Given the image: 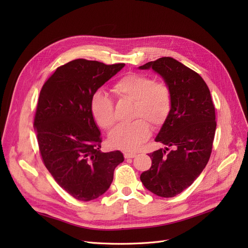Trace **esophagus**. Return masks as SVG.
Masks as SVG:
<instances>
[{
    "instance_id": "obj_1",
    "label": "esophagus",
    "mask_w": 248,
    "mask_h": 248,
    "mask_svg": "<svg viewBox=\"0 0 248 248\" xmlns=\"http://www.w3.org/2000/svg\"><path fill=\"white\" fill-rule=\"evenodd\" d=\"M124 158H125V159H132V158H135V157H136L137 154H136V153L125 152V153H124Z\"/></svg>"
}]
</instances>
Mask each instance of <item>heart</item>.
<instances>
[{
    "label": "heart",
    "instance_id": "heart-1",
    "mask_svg": "<svg viewBox=\"0 0 248 248\" xmlns=\"http://www.w3.org/2000/svg\"><path fill=\"white\" fill-rule=\"evenodd\" d=\"M112 91L120 100L134 101L132 117L136 121L117 125L109 135V144L125 151L136 150L151 135L149 123L157 127L166 121L172 107L171 90L165 82L155 81L149 75L129 73L114 83ZM90 110L99 126H113V101L103 90H97L91 97Z\"/></svg>",
    "mask_w": 248,
    "mask_h": 248
}]
</instances>
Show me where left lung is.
I'll return each mask as SVG.
<instances>
[{
	"label": "left lung",
	"mask_w": 248,
	"mask_h": 248,
	"mask_svg": "<svg viewBox=\"0 0 248 248\" xmlns=\"http://www.w3.org/2000/svg\"><path fill=\"white\" fill-rule=\"evenodd\" d=\"M162 76L172 94V107L155 140L164 149L149 155L152 167L140 181L152 193L170 198L183 192L198 178L209 161L215 136V108L210 90L197 73L172 57L148 62ZM173 150L167 152L168 147Z\"/></svg>",
	"instance_id": "left-lung-1"
}]
</instances>
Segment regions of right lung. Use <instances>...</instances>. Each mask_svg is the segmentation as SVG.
I'll return each instance as SVG.
<instances>
[{
    "label": "right lung",
    "mask_w": 248,
    "mask_h": 248,
    "mask_svg": "<svg viewBox=\"0 0 248 248\" xmlns=\"http://www.w3.org/2000/svg\"><path fill=\"white\" fill-rule=\"evenodd\" d=\"M124 65L75 59L58 67L40 91L34 128L42 160L57 184L77 200L106 193L115 167L124 160L120 151L100 152L101 136L90 110L96 90Z\"/></svg>",
    "instance_id": "obj_1"
}]
</instances>
